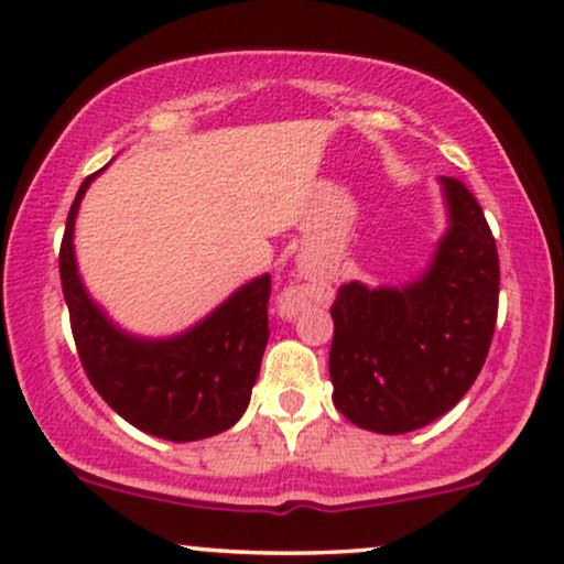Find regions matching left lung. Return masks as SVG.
<instances>
[{"label": "left lung", "instance_id": "8db88e82", "mask_svg": "<svg viewBox=\"0 0 564 564\" xmlns=\"http://www.w3.org/2000/svg\"><path fill=\"white\" fill-rule=\"evenodd\" d=\"M440 182L451 229L426 273L401 289L344 283L330 306L333 403L361 430L432 424L487 361L500 299L497 245L466 184Z\"/></svg>", "mask_w": 564, "mask_h": 564}]
</instances>
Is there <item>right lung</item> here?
<instances>
[{
	"label": "right lung",
	"instance_id": "right-lung-1",
	"mask_svg": "<svg viewBox=\"0 0 564 564\" xmlns=\"http://www.w3.org/2000/svg\"><path fill=\"white\" fill-rule=\"evenodd\" d=\"M93 180L96 174L77 189L59 249L64 302L85 375L124 422L153 437L192 442L226 432L245 413L260 375L270 335V275L237 289L203 323L174 338L119 330L77 275L75 218Z\"/></svg>",
	"mask_w": 564,
	"mask_h": 564
}]
</instances>
